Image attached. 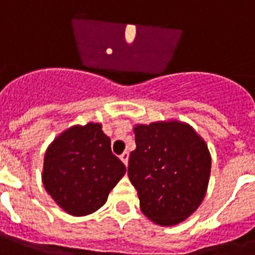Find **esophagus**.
I'll return each mask as SVG.
<instances>
[{"instance_id": "1", "label": "esophagus", "mask_w": 255, "mask_h": 255, "mask_svg": "<svg viewBox=\"0 0 255 255\" xmlns=\"http://www.w3.org/2000/svg\"><path fill=\"white\" fill-rule=\"evenodd\" d=\"M128 157H129V153H128V152H123V153L120 155V160H122L126 165H128Z\"/></svg>"}]
</instances>
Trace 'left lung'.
Returning a JSON list of instances; mask_svg holds the SVG:
<instances>
[{
	"mask_svg": "<svg viewBox=\"0 0 255 255\" xmlns=\"http://www.w3.org/2000/svg\"><path fill=\"white\" fill-rule=\"evenodd\" d=\"M128 177L140 209L151 221L173 226L194 213L209 182V149L189 124L178 120L137 124Z\"/></svg>",
	"mask_w": 255,
	"mask_h": 255,
	"instance_id": "obj_1",
	"label": "left lung"
}]
</instances>
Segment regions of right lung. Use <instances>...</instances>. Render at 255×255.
Masks as SVG:
<instances>
[{"label": "right lung", "mask_w": 255, "mask_h": 255, "mask_svg": "<svg viewBox=\"0 0 255 255\" xmlns=\"http://www.w3.org/2000/svg\"><path fill=\"white\" fill-rule=\"evenodd\" d=\"M126 173L111 151L102 124L87 123L63 131L45 153L42 181L54 201L71 216H87L102 208Z\"/></svg>", "instance_id": "1"}]
</instances>
